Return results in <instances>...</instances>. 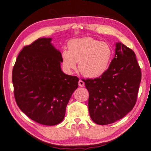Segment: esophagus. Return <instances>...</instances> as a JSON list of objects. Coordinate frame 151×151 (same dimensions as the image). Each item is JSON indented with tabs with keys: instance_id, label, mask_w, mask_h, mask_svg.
Here are the masks:
<instances>
[{
	"instance_id": "1",
	"label": "esophagus",
	"mask_w": 151,
	"mask_h": 151,
	"mask_svg": "<svg viewBox=\"0 0 151 151\" xmlns=\"http://www.w3.org/2000/svg\"><path fill=\"white\" fill-rule=\"evenodd\" d=\"M79 86L80 87H83V86H84V82L81 80V79H79Z\"/></svg>"
}]
</instances>
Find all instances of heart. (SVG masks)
Listing matches in <instances>:
<instances>
[{"mask_svg":"<svg viewBox=\"0 0 151 151\" xmlns=\"http://www.w3.org/2000/svg\"><path fill=\"white\" fill-rule=\"evenodd\" d=\"M68 50L62 52L63 68L71 72L77 68L85 77L96 78L101 76L108 68L112 58V50L108 43L91 37L71 41Z\"/></svg>","mask_w":151,"mask_h":151,"instance_id":"1","label":"heart"}]
</instances>
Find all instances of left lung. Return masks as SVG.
I'll return each instance as SVG.
<instances>
[{
  "instance_id": "left-lung-1",
  "label": "left lung",
  "mask_w": 151,
  "mask_h": 151,
  "mask_svg": "<svg viewBox=\"0 0 151 151\" xmlns=\"http://www.w3.org/2000/svg\"><path fill=\"white\" fill-rule=\"evenodd\" d=\"M141 72L132 49L116 43L115 55L99 78L83 80L89 93L88 111L100 125L114 123L124 117L137 102Z\"/></svg>"
}]
</instances>
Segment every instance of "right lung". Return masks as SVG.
<instances>
[{
  "instance_id": "add662e5",
  "label": "right lung",
  "mask_w": 151,
  "mask_h": 151,
  "mask_svg": "<svg viewBox=\"0 0 151 151\" xmlns=\"http://www.w3.org/2000/svg\"><path fill=\"white\" fill-rule=\"evenodd\" d=\"M51 38L24 46L12 70L14 95L19 109L32 120L52 126L65 117L67 105L79 79L61 70V52Z\"/></svg>"
}]
</instances>
